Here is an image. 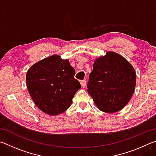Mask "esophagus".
<instances>
[{
  "instance_id": "34e87169",
  "label": "esophagus",
  "mask_w": 156,
  "mask_h": 156,
  "mask_svg": "<svg viewBox=\"0 0 156 156\" xmlns=\"http://www.w3.org/2000/svg\"><path fill=\"white\" fill-rule=\"evenodd\" d=\"M80 84H81V85H82V87H85V86H86V80H81L80 81Z\"/></svg>"
}]
</instances>
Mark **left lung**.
Segmentation results:
<instances>
[{
    "label": "left lung",
    "instance_id": "1",
    "mask_svg": "<svg viewBox=\"0 0 156 156\" xmlns=\"http://www.w3.org/2000/svg\"><path fill=\"white\" fill-rule=\"evenodd\" d=\"M136 83V73L121 55L107 51L95 60L87 91L97 107L105 113L119 112L128 104Z\"/></svg>",
    "mask_w": 156,
    "mask_h": 156
}]
</instances>
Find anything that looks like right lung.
I'll return each mask as SVG.
<instances>
[{
	"label": "right lung",
	"mask_w": 156,
	"mask_h": 156,
	"mask_svg": "<svg viewBox=\"0 0 156 156\" xmlns=\"http://www.w3.org/2000/svg\"><path fill=\"white\" fill-rule=\"evenodd\" d=\"M75 69L69 60L53 55L37 62L29 69L26 83L31 99L46 114L57 115L69 108L81 88L74 78Z\"/></svg>",
	"instance_id": "1"
}]
</instances>
